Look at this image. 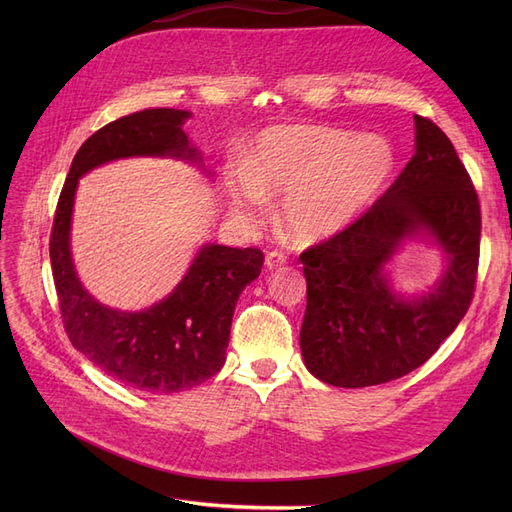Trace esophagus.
Masks as SVG:
<instances>
[{"instance_id": "34e87169", "label": "esophagus", "mask_w": 512, "mask_h": 512, "mask_svg": "<svg viewBox=\"0 0 512 512\" xmlns=\"http://www.w3.org/2000/svg\"><path fill=\"white\" fill-rule=\"evenodd\" d=\"M284 265H286V256H284L282 252H269V254L265 256V267H267L269 271L280 269V267H284Z\"/></svg>"}]
</instances>
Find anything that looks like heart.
Returning a JSON list of instances; mask_svg holds the SVG:
<instances>
[{
	"mask_svg": "<svg viewBox=\"0 0 512 512\" xmlns=\"http://www.w3.org/2000/svg\"><path fill=\"white\" fill-rule=\"evenodd\" d=\"M395 173V151L378 134L329 126H273L262 132L245 166L226 173L230 207L256 226L267 196H282L280 218L299 243L346 230L376 203Z\"/></svg>",
	"mask_w": 512,
	"mask_h": 512,
	"instance_id": "obj_1",
	"label": "heart"
}]
</instances>
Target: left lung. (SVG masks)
Instances as JSON below:
<instances>
[{"label":"left lung","instance_id":"1","mask_svg":"<svg viewBox=\"0 0 512 512\" xmlns=\"http://www.w3.org/2000/svg\"><path fill=\"white\" fill-rule=\"evenodd\" d=\"M416 238L436 244L447 265L429 293L404 298L385 267ZM478 250L480 205L466 166L436 123L414 115V156L391 188L352 226L301 254L309 374L361 389L421 367L468 312Z\"/></svg>","mask_w":512,"mask_h":512}]
</instances>
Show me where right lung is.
<instances>
[{
  "label": "right lung",
  "mask_w": 512,
  "mask_h": 512,
  "mask_svg": "<svg viewBox=\"0 0 512 512\" xmlns=\"http://www.w3.org/2000/svg\"><path fill=\"white\" fill-rule=\"evenodd\" d=\"M190 117L177 108H147L91 134L72 160L51 232L53 280L72 346L104 374L156 395L192 389L222 369L239 294L260 275L265 256L256 247L205 243L168 297L141 312H121L91 297L76 275L72 209L79 179L108 162L170 158L205 170L183 130Z\"/></svg>",
  "instance_id": "1"
}]
</instances>
